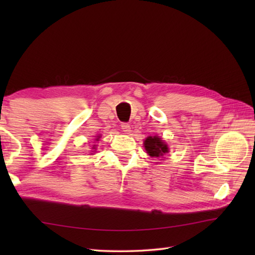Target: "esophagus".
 <instances>
[{
  "label": "esophagus",
  "instance_id": "obj_1",
  "mask_svg": "<svg viewBox=\"0 0 255 255\" xmlns=\"http://www.w3.org/2000/svg\"><path fill=\"white\" fill-rule=\"evenodd\" d=\"M122 130H123L125 133H129V132H130V125L126 124V123L122 124Z\"/></svg>",
  "mask_w": 255,
  "mask_h": 255
}]
</instances>
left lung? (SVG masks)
Instances as JSON below:
<instances>
[{
	"label": "left lung",
	"instance_id": "1",
	"mask_svg": "<svg viewBox=\"0 0 255 255\" xmlns=\"http://www.w3.org/2000/svg\"><path fill=\"white\" fill-rule=\"evenodd\" d=\"M143 145L145 151H147V153L155 159L162 158L165 153L169 152V147H167V144L158 136H149L148 138H145Z\"/></svg>",
	"mask_w": 255,
	"mask_h": 255
}]
</instances>
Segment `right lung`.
Masks as SVG:
<instances>
[{"mask_svg": "<svg viewBox=\"0 0 255 255\" xmlns=\"http://www.w3.org/2000/svg\"><path fill=\"white\" fill-rule=\"evenodd\" d=\"M99 139H100V137H97L95 140H96V141H97V140H99ZM92 149H95V144L93 145V148H92Z\"/></svg>", "mask_w": 255, "mask_h": 255, "instance_id": "1", "label": "right lung"}]
</instances>
